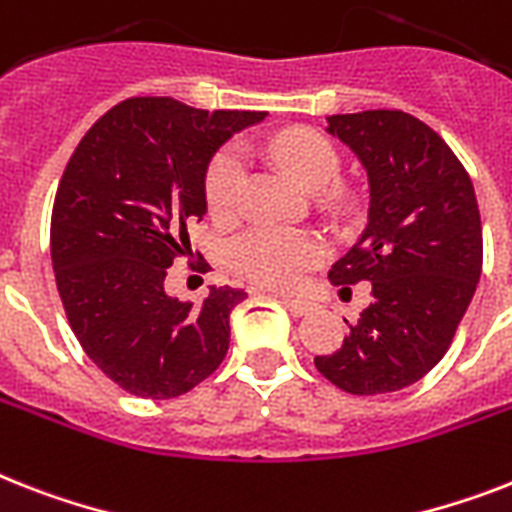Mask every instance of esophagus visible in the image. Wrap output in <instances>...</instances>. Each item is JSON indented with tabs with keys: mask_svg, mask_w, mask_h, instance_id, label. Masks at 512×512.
Here are the masks:
<instances>
[{
	"mask_svg": "<svg viewBox=\"0 0 512 512\" xmlns=\"http://www.w3.org/2000/svg\"><path fill=\"white\" fill-rule=\"evenodd\" d=\"M276 297L281 299V302H284L286 307H289V313L299 315V318L313 310V302H310V299H307V297H286V294H276Z\"/></svg>",
	"mask_w": 512,
	"mask_h": 512,
	"instance_id": "34e87169",
	"label": "esophagus"
}]
</instances>
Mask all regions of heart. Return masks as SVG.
<instances>
[{"instance_id":"obj_1","label":"heart","mask_w":512,"mask_h":512,"mask_svg":"<svg viewBox=\"0 0 512 512\" xmlns=\"http://www.w3.org/2000/svg\"><path fill=\"white\" fill-rule=\"evenodd\" d=\"M270 157L307 189L328 184L339 170V155L326 136L315 131H286L268 147ZM247 184V160L242 149L226 147L213 157L205 176L207 210L218 220L234 218L242 207ZM326 239L315 231L299 228L260 226L242 234L234 242V265L249 278L268 286H292L307 270L326 257Z\"/></svg>"}]
</instances>
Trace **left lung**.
I'll list each match as a JSON object with an SVG mask.
<instances>
[{
    "label": "left lung",
    "instance_id": "left-lung-1",
    "mask_svg": "<svg viewBox=\"0 0 512 512\" xmlns=\"http://www.w3.org/2000/svg\"><path fill=\"white\" fill-rule=\"evenodd\" d=\"M326 131L368 176V223L331 270L371 305L315 368L350 394L400 392L450 350L481 276V215L471 176L436 131L402 110L331 115ZM347 323V321H344Z\"/></svg>",
    "mask_w": 512,
    "mask_h": 512
}]
</instances>
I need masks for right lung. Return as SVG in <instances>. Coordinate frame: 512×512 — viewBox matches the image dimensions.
Here are the masks:
<instances>
[{"mask_svg":"<svg viewBox=\"0 0 512 512\" xmlns=\"http://www.w3.org/2000/svg\"><path fill=\"white\" fill-rule=\"evenodd\" d=\"M268 112L197 110L134 97L86 131L57 186L52 268L83 352L120 389L170 400L223 363L247 292L210 286L199 307L165 292L186 226L207 213L205 176L223 144Z\"/></svg>","mask_w":512,"mask_h":512,"instance_id":"obj_1","label":"right lung"}]
</instances>
